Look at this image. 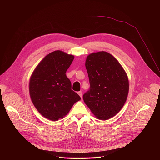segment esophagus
<instances>
[{
    "mask_svg": "<svg viewBox=\"0 0 160 160\" xmlns=\"http://www.w3.org/2000/svg\"><path fill=\"white\" fill-rule=\"evenodd\" d=\"M78 95L80 96V98H82V92H81V91H79V92H78Z\"/></svg>",
    "mask_w": 160,
    "mask_h": 160,
    "instance_id": "1",
    "label": "esophagus"
}]
</instances>
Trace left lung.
<instances>
[{
    "label": "left lung",
    "mask_w": 160,
    "mask_h": 160,
    "mask_svg": "<svg viewBox=\"0 0 160 160\" xmlns=\"http://www.w3.org/2000/svg\"><path fill=\"white\" fill-rule=\"evenodd\" d=\"M85 67L90 88L83 96V101L98 119L107 120L115 116L127 101V75L118 61L105 51L88 55Z\"/></svg>",
    "instance_id": "1"
}]
</instances>
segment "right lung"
<instances>
[{
	"instance_id": "right-lung-1",
	"label": "right lung",
	"mask_w": 160,
	"mask_h": 160,
	"mask_svg": "<svg viewBox=\"0 0 160 160\" xmlns=\"http://www.w3.org/2000/svg\"><path fill=\"white\" fill-rule=\"evenodd\" d=\"M74 58L59 50L53 51L44 57L30 77L31 100L41 115L51 121L63 118L81 99L66 75Z\"/></svg>"
}]
</instances>
